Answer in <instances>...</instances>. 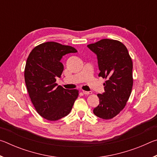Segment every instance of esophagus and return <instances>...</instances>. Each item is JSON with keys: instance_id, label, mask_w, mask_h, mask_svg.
<instances>
[{"instance_id": "obj_1", "label": "esophagus", "mask_w": 157, "mask_h": 157, "mask_svg": "<svg viewBox=\"0 0 157 157\" xmlns=\"http://www.w3.org/2000/svg\"><path fill=\"white\" fill-rule=\"evenodd\" d=\"M82 93H83L84 95H87L92 94L91 91H82Z\"/></svg>"}]
</instances>
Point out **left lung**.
I'll return each mask as SVG.
<instances>
[{
  "label": "left lung",
  "instance_id": "8db88e82",
  "mask_svg": "<svg viewBox=\"0 0 157 157\" xmlns=\"http://www.w3.org/2000/svg\"><path fill=\"white\" fill-rule=\"evenodd\" d=\"M87 47L97 55L100 73L105 78V92L98 94L100 104L94 109L95 116L105 120L116 116L125 107L133 86L132 58L121 41L104 39Z\"/></svg>",
  "mask_w": 157,
  "mask_h": 157
}]
</instances>
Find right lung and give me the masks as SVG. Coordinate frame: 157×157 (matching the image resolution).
Segmentation results:
<instances>
[{
  "instance_id": "1",
  "label": "right lung",
  "mask_w": 157,
  "mask_h": 157,
  "mask_svg": "<svg viewBox=\"0 0 157 157\" xmlns=\"http://www.w3.org/2000/svg\"><path fill=\"white\" fill-rule=\"evenodd\" d=\"M77 52L72 46L49 41L34 47L29 55L24 71L26 87L37 113L46 120L67 116L78 97V90L65 89L56 83L63 71L61 59Z\"/></svg>"
}]
</instances>
